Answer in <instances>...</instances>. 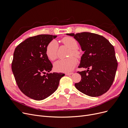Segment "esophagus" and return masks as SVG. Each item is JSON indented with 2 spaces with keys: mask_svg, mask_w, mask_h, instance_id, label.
Here are the masks:
<instances>
[{
  "mask_svg": "<svg viewBox=\"0 0 128 128\" xmlns=\"http://www.w3.org/2000/svg\"><path fill=\"white\" fill-rule=\"evenodd\" d=\"M65 74L66 75H70L73 74V72H67V73H66Z\"/></svg>",
  "mask_w": 128,
  "mask_h": 128,
  "instance_id": "34e87169",
  "label": "esophagus"
}]
</instances>
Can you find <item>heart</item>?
I'll use <instances>...</instances> for the list:
<instances>
[{"instance_id":"obj_1","label":"heart","mask_w":128,"mask_h":128,"mask_svg":"<svg viewBox=\"0 0 128 128\" xmlns=\"http://www.w3.org/2000/svg\"><path fill=\"white\" fill-rule=\"evenodd\" d=\"M61 42L70 49L69 56L73 55L76 57H80V52L77 49L78 42L74 38L65 37L61 40ZM58 44L56 40H52L48 45L46 48V54L50 60L53 61L58 56ZM77 64V60L74 56H71L66 59H60L54 64V67L56 70L61 72H70L73 70Z\"/></svg>"}]
</instances>
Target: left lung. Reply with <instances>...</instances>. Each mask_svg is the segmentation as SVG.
Here are the masks:
<instances>
[{
  "instance_id": "8db88e82",
  "label": "left lung",
  "mask_w": 128,
  "mask_h": 128,
  "mask_svg": "<svg viewBox=\"0 0 128 128\" xmlns=\"http://www.w3.org/2000/svg\"><path fill=\"white\" fill-rule=\"evenodd\" d=\"M67 34L74 37L84 51L78 68L88 69L86 71L77 72L81 80L75 84L76 88L91 96L105 94L114 82L118 68L114 46L106 38L96 34L83 32Z\"/></svg>"
}]
</instances>
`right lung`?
Returning <instances> with one entry per match:
<instances>
[{"instance_id":"add662e5","label":"right lung","mask_w":128,"mask_h":128,"mask_svg":"<svg viewBox=\"0 0 128 128\" xmlns=\"http://www.w3.org/2000/svg\"><path fill=\"white\" fill-rule=\"evenodd\" d=\"M56 37L51 34L30 37L15 49L12 70L15 81L23 94L32 99L43 100L51 95L64 76L62 73L50 72L53 66L46 54L48 45Z\"/></svg>"}]
</instances>
